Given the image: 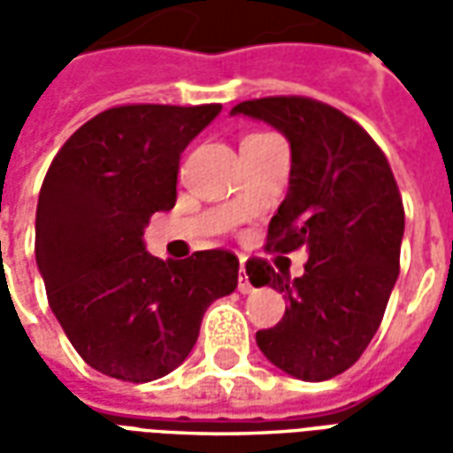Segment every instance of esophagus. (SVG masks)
<instances>
[{"mask_svg": "<svg viewBox=\"0 0 453 453\" xmlns=\"http://www.w3.org/2000/svg\"><path fill=\"white\" fill-rule=\"evenodd\" d=\"M237 291H240V294H252V291H255V286L250 281L245 266H240V274H237Z\"/></svg>", "mask_w": 453, "mask_h": 453, "instance_id": "obj_1", "label": "esophagus"}]
</instances>
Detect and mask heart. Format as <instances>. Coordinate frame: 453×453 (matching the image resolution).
<instances>
[{"mask_svg":"<svg viewBox=\"0 0 453 453\" xmlns=\"http://www.w3.org/2000/svg\"><path fill=\"white\" fill-rule=\"evenodd\" d=\"M266 133H252V135H247L245 140H252V138H265ZM245 140H242V142H245Z\"/></svg>","mask_w":453,"mask_h":453,"instance_id":"obj_1","label":"heart"}]
</instances>
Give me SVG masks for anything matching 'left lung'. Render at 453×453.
Returning a JSON list of instances; mask_svg holds the SVG:
<instances>
[{
  "instance_id": "8db88e82",
  "label": "left lung",
  "mask_w": 453,
  "mask_h": 453,
  "mask_svg": "<svg viewBox=\"0 0 453 453\" xmlns=\"http://www.w3.org/2000/svg\"><path fill=\"white\" fill-rule=\"evenodd\" d=\"M233 113L266 120L291 142L288 194L269 223L266 250L311 255L294 281L266 259L247 262L250 281L288 303L257 344L296 379H333L369 347L400 274L405 208L395 177L376 140L330 104L265 96Z\"/></svg>"
}]
</instances>
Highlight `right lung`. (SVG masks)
<instances>
[{
	"mask_svg": "<svg viewBox=\"0 0 453 453\" xmlns=\"http://www.w3.org/2000/svg\"><path fill=\"white\" fill-rule=\"evenodd\" d=\"M220 104H126L96 113L55 155L35 208V262L48 303L92 369L130 383L174 371L206 308L235 291L230 250L181 262L145 252L152 213L177 201L179 155Z\"/></svg>",
	"mask_w": 453,
	"mask_h": 453,
	"instance_id": "obj_1",
	"label": "right lung"
}]
</instances>
